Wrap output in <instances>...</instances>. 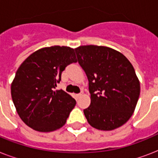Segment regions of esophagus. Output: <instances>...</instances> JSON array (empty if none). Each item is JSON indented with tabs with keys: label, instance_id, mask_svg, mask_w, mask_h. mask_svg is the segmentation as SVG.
<instances>
[{
	"label": "esophagus",
	"instance_id": "obj_1",
	"mask_svg": "<svg viewBox=\"0 0 158 158\" xmlns=\"http://www.w3.org/2000/svg\"><path fill=\"white\" fill-rule=\"evenodd\" d=\"M81 95H82V94H81V93H80V94H76V98L78 99V98H80V97H81Z\"/></svg>",
	"mask_w": 158,
	"mask_h": 158
}]
</instances>
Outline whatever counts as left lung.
<instances>
[{"mask_svg": "<svg viewBox=\"0 0 158 158\" xmlns=\"http://www.w3.org/2000/svg\"><path fill=\"white\" fill-rule=\"evenodd\" d=\"M89 79L91 104L84 113L91 126L112 130L127 122L135 111L140 84L129 60L117 51L102 46L74 49Z\"/></svg>", "mask_w": 158, "mask_h": 158, "instance_id": "obj_1", "label": "left lung"}]
</instances>
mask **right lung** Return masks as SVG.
I'll return each instance as SVG.
<instances>
[{"instance_id": "obj_1", "label": "right lung", "mask_w": 158, "mask_h": 158, "mask_svg": "<svg viewBox=\"0 0 158 158\" xmlns=\"http://www.w3.org/2000/svg\"><path fill=\"white\" fill-rule=\"evenodd\" d=\"M77 62L73 48L54 46L39 49L21 64L11 84V97L19 117L37 131L51 132L66 122L76 101L55 91L61 73Z\"/></svg>"}]
</instances>
